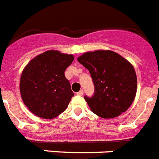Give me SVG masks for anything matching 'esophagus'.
<instances>
[{
  "label": "esophagus",
  "mask_w": 159,
  "mask_h": 159,
  "mask_svg": "<svg viewBox=\"0 0 159 159\" xmlns=\"http://www.w3.org/2000/svg\"><path fill=\"white\" fill-rule=\"evenodd\" d=\"M77 94H78V95H83V94H84V91H83V90H80L79 92H77Z\"/></svg>",
  "instance_id": "obj_1"
}]
</instances>
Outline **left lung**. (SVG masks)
Segmentation results:
<instances>
[{"label":"left lung","instance_id":"8db88e82","mask_svg":"<svg viewBox=\"0 0 159 159\" xmlns=\"http://www.w3.org/2000/svg\"><path fill=\"white\" fill-rule=\"evenodd\" d=\"M78 61L88 69L94 86L91 97L84 98L93 113L102 118H113L132 105L137 88L133 66L110 50L85 53Z\"/></svg>","mask_w":159,"mask_h":159}]
</instances>
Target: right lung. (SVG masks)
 <instances>
[{"mask_svg":"<svg viewBox=\"0 0 159 159\" xmlns=\"http://www.w3.org/2000/svg\"><path fill=\"white\" fill-rule=\"evenodd\" d=\"M73 60L72 55L49 50L32 59L23 69L20 94L34 115L53 119L66 110L74 93L65 71Z\"/></svg>","mask_w":159,"mask_h":159,"instance_id":"right-lung-1","label":"right lung"}]
</instances>
